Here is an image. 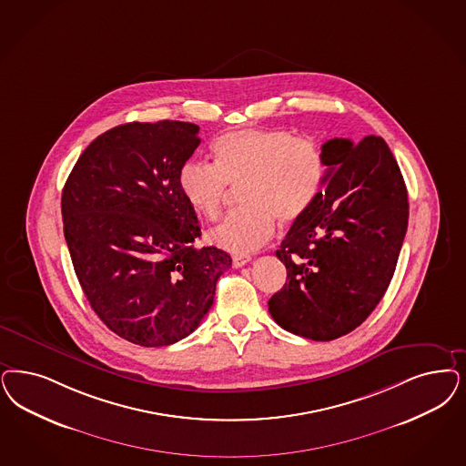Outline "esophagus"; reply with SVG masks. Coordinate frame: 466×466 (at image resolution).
I'll return each mask as SVG.
<instances>
[{
  "label": "esophagus",
  "mask_w": 466,
  "mask_h": 466,
  "mask_svg": "<svg viewBox=\"0 0 466 466\" xmlns=\"http://www.w3.org/2000/svg\"><path fill=\"white\" fill-rule=\"evenodd\" d=\"M251 259L253 258L248 257V255H236V257L232 258V267L234 268H241L244 265H248Z\"/></svg>",
  "instance_id": "obj_1"
}]
</instances>
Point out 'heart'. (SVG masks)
<instances>
[{"label": "heart", "mask_w": 466, "mask_h": 466, "mask_svg": "<svg viewBox=\"0 0 466 466\" xmlns=\"http://www.w3.org/2000/svg\"><path fill=\"white\" fill-rule=\"evenodd\" d=\"M215 165L186 161L178 189L207 220L224 208L228 187H241L242 208L208 234L228 253L255 251L273 236L275 220L290 225L305 217L320 196L327 163L321 146L286 128L248 127L227 132L213 146Z\"/></svg>", "instance_id": "1"}]
</instances>
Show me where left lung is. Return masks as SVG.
Instances as JSON below:
<instances>
[{"instance_id":"obj_1","label":"left lung","mask_w":466,"mask_h":466,"mask_svg":"<svg viewBox=\"0 0 466 466\" xmlns=\"http://www.w3.org/2000/svg\"><path fill=\"white\" fill-rule=\"evenodd\" d=\"M325 191L277 249L288 282L268 301L273 320L301 338L350 334L380 303L408 228V193L382 137L321 146Z\"/></svg>"}]
</instances>
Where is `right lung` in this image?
I'll use <instances>...</instances> for the list:
<instances>
[{"label": "right lung", "instance_id": "right-lung-1", "mask_svg": "<svg viewBox=\"0 0 466 466\" xmlns=\"http://www.w3.org/2000/svg\"><path fill=\"white\" fill-rule=\"evenodd\" d=\"M189 122H130L84 149L62 193L65 241L101 321L128 342L160 348L208 313L232 258L196 249L198 217L178 172L201 139Z\"/></svg>", "mask_w": 466, "mask_h": 466}]
</instances>
